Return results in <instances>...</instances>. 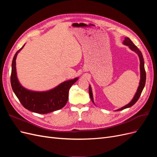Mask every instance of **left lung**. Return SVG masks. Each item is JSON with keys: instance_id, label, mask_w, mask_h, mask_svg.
<instances>
[{"instance_id": "1", "label": "left lung", "mask_w": 157, "mask_h": 157, "mask_svg": "<svg viewBox=\"0 0 157 157\" xmlns=\"http://www.w3.org/2000/svg\"><path fill=\"white\" fill-rule=\"evenodd\" d=\"M122 44L124 45L128 46L129 47V48L134 51L135 53H136L139 57L140 59V83H139V86L137 87V91L134 95V98L131 100V101L127 104V105H124V107H122L120 109H117L116 111H121L123 110V109H126V108H129L130 107H132V105H134V104L137 102V101L138 100V99L140 97V95L143 91V90L145 87V81H146V73H145V67H144V58H143V55H142L141 51L137 48V47L133 43L132 41L129 39L128 37H125L124 40L123 41ZM89 94H90V97L91 98V100L93 102L94 104V97H93V94H92V88L91 86H89Z\"/></svg>"}]
</instances>
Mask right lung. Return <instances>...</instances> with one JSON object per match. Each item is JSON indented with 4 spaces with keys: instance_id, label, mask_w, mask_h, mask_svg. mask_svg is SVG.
Wrapping results in <instances>:
<instances>
[{
    "instance_id": "obj_1",
    "label": "right lung",
    "mask_w": 157,
    "mask_h": 157,
    "mask_svg": "<svg viewBox=\"0 0 157 157\" xmlns=\"http://www.w3.org/2000/svg\"><path fill=\"white\" fill-rule=\"evenodd\" d=\"M24 46L16 52L12 60L10 81L14 94L23 107L36 113L46 114L63 108L67 102L69 89L78 77L66 80L46 91H33L23 87L17 78L16 60Z\"/></svg>"
}]
</instances>
